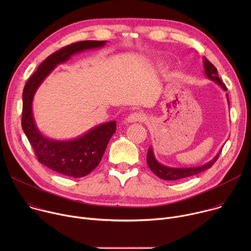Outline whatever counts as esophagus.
Returning a JSON list of instances; mask_svg holds the SVG:
<instances>
[{
  "label": "esophagus",
  "mask_w": 251,
  "mask_h": 251,
  "mask_svg": "<svg viewBox=\"0 0 251 251\" xmlns=\"http://www.w3.org/2000/svg\"><path fill=\"white\" fill-rule=\"evenodd\" d=\"M145 116L141 112H133L126 118V123H134L144 120Z\"/></svg>",
  "instance_id": "34e87169"
}]
</instances>
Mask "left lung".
<instances>
[{
	"label": "left lung",
	"mask_w": 251,
	"mask_h": 251,
	"mask_svg": "<svg viewBox=\"0 0 251 251\" xmlns=\"http://www.w3.org/2000/svg\"><path fill=\"white\" fill-rule=\"evenodd\" d=\"M202 61H203L204 74L208 77V79L212 80L213 82H216L225 91H226L227 88H226V84L222 81V79L219 77V74H218L217 68L214 67V65L209 60H207L205 57H203ZM226 98H227V102L229 103L227 94H226ZM221 151L216 155V157H214L212 160H210L209 162H207L206 164H204L202 166L191 167V168H173V167L165 166V165L159 163L157 161V159L155 158V156H154L153 149L151 147H149V150H148V153H147V164H148L149 168L151 169V171L156 176H158L160 178H162V180L175 181V180H180V178L188 177V176H195L197 174H200V173L209 169L214 164V162H216L218 160V158L220 157Z\"/></svg>",
	"instance_id": "obj_1"
}]
</instances>
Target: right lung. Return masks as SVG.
Returning a JSON list of instances; mask_svg holds the SVG:
<instances>
[{"instance_id": "add662e5", "label": "right lung", "mask_w": 251, "mask_h": 251, "mask_svg": "<svg viewBox=\"0 0 251 251\" xmlns=\"http://www.w3.org/2000/svg\"><path fill=\"white\" fill-rule=\"evenodd\" d=\"M106 41H83L71 44L48 56L26 81L23 91L22 127L40 163L50 170L73 177H81L91 173L100 163L107 144L116 131V122L110 121L67 141L48 138L39 130L32 114L35 91L57 66L71 55L83 50L103 48Z\"/></svg>"}]
</instances>
